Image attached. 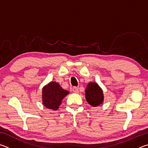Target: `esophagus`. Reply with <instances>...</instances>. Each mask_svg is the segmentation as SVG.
<instances>
[{
    "label": "esophagus",
    "instance_id": "34e87169",
    "mask_svg": "<svg viewBox=\"0 0 148 148\" xmlns=\"http://www.w3.org/2000/svg\"><path fill=\"white\" fill-rule=\"evenodd\" d=\"M72 91H73L75 93H78V88L76 87H73L72 89Z\"/></svg>",
    "mask_w": 148,
    "mask_h": 148
}]
</instances>
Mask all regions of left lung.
I'll return each mask as SVG.
<instances>
[{
    "instance_id": "left-lung-1",
    "label": "left lung",
    "mask_w": 148,
    "mask_h": 148,
    "mask_svg": "<svg viewBox=\"0 0 148 148\" xmlns=\"http://www.w3.org/2000/svg\"><path fill=\"white\" fill-rule=\"evenodd\" d=\"M85 92L87 102L92 107L98 106L104 102L103 91L96 82L87 84Z\"/></svg>"
}]
</instances>
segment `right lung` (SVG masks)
Returning a JSON list of instances; mask_svg holds the SVG:
<instances>
[{
	"instance_id": "obj_1",
	"label": "right lung",
	"mask_w": 148,
	"mask_h": 148,
	"mask_svg": "<svg viewBox=\"0 0 148 148\" xmlns=\"http://www.w3.org/2000/svg\"><path fill=\"white\" fill-rule=\"evenodd\" d=\"M42 103L47 108L57 110L69 91L64 90L56 82H51L42 88Z\"/></svg>"
}]
</instances>
